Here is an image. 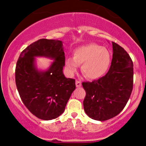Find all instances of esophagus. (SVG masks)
<instances>
[{"instance_id": "esophagus-1", "label": "esophagus", "mask_w": 146, "mask_h": 146, "mask_svg": "<svg viewBox=\"0 0 146 146\" xmlns=\"http://www.w3.org/2000/svg\"><path fill=\"white\" fill-rule=\"evenodd\" d=\"M75 84H76V87H80L82 85V83L80 81L76 80V81H75Z\"/></svg>"}]
</instances>
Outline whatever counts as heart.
Returning a JSON list of instances; mask_svg holds the SVG:
<instances>
[{"mask_svg": "<svg viewBox=\"0 0 146 146\" xmlns=\"http://www.w3.org/2000/svg\"><path fill=\"white\" fill-rule=\"evenodd\" d=\"M111 62V54L106 48L96 44H88L75 48L73 58L66 60L65 65L69 74L77 71L82 64L81 71L86 78L95 80L106 74Z\"/></svg>", "mask_w": 146, "mask_h": 146, "instance_id": "heart-1", "label": "heart"}]
</instances>
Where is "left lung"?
Segmentation results:
<instances>
[{"instance_id":"8db88e82","label":"left lung","mask_w":146,"mask_h":146,"mask_svg":"<svg viewBox=\"0 0 146 146\" xmlns=\"http://www.w3.org/2000/svg\"><path fill=\"white\" fill-rule=\"evenodd\" d=\"M113 59L108 73L98 80L82 82L84 109L90 118L106 121L126 105L133 88V62L124 48L113 42Z\"/></svg>"}]
</instances>
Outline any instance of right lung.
I'll return each instance as SVG.
<instances>
[{"label":"right lung","mask_w":146,"mask_h":146,"mask_svg":"<svg viewBox=\"0 0 146 146\" xmlns=\"http://www.w3.org/2000/svg\"><path fill=\"white\" fill-rule=\"evenodd\" d=\"M36 56H48L55 62L46 72H38L34 66ZM64 65L60 40L40 39L20 55L15 71L18 93L27 108L40 119L51 120L62 115L75 89L74 79L66 78L63 74Z\"/></svg>","instance_id":"obj_1"}]
</instances>
